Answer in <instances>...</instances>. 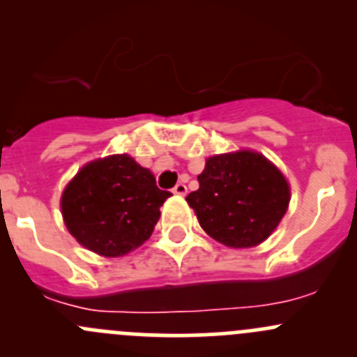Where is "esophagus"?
<instances>
[{
    "label": "esophagus",
    "instance_id": "esophagus-1",
    "mask_svg": "<svg viewBox=\"0 0 357 357\" xmlns=\"http://www.w3.org/2000/svg\"><path fill=\"white\" fill-rule=\"evenodd\" d=\"M172 192L176 193V195H186V192H188V190H186V185L185 183H178V185L174 186V188H172Z\"/></svg>",
    "mask_w": 357,
    "mask_h": 357
}]
</instances>
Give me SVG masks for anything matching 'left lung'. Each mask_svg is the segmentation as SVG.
Returning <instances> with one entry per match:
<instances>
[{
  "label": "left lung",
  "mask_w": 357,
  "mask_h": 357,
  "mask_svg": "<svg viewBox=\"0 0 357 357\" xmlns=\"http://www.w3.org/2000/svg\"><path fill=\"white\" fill-rule=\"evenodd\" d=\"M199 183L186 202L204 231L228 247L264 242L289 208L285 176L261 153L243 150L211 157Z\"/></svg>",
  "instance_id": "1"
}]
</instances>
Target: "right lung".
I'll return each instance as SVG.
<instances>
[{"mask_svg": "<svg viewBox=\"0 0 357 357\" xmlns=\"http://www.w3.org/2000/svg\"><path fill=\"white\" fill-rule=\"evenodd\" d=\"M171 192L157 186L149 169L129 155L89 162L67 185L62 214L81 245L119 257L150 238Z\"/></svg>", "mask_w": 357, "mask_h": 357, "instance_id": "add662e5", "label": "right lung"}]
</instances>
